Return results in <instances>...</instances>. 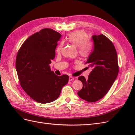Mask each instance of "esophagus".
I'll use <instances>...</instances> for the list:
<instances>
[{
  "instance_id": "34e87169",
  "label": "esophagus",
  "mask_w": 135,
  "mask_h": 135,
  "mask_svg": "<svg viewBox=\"0 0 135 135\" xmlns=\"http://www.w3.org/2000/svg\"><path fill=\"white\" fill-rule=\"evenodd\" d=\"M69 80H70V81H73V80H74L75 79V78L73 77V76H70V77H69Z\"/></svg>"
}]
</instances>
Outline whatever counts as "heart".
I'll return each mask as SVG.
<instances>
[{
  "mask_svg": "<svg viewBox=\"0 0 135 135\" xmlns=\"http://www.w3.org/2000/svg\"><path fill=\"white\" fill-rule=\"evenodd\" d=\"M66 40L76 47H78L79 54L84 57L87 56L91 52L92 46L89 41L88 35L83 31H76L69 34L66 38ZM63 47V43H60L56 48V51L60 52Z\"/></svg>",
  "mask_w": 135,
  "mask_h": 135,
  "instance_id": "b5f03b06",
  "label": "heart"
}]
</instances>
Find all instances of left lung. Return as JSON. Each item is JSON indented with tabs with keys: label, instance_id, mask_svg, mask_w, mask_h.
<instances>
[{
	"label": "left lung",
	"instance_id": "8db88e82",
	"mask_svg": "<svg viewBox=\"0 0 135 135\" xmlns=\"http://www.w3.org/2000/svg\"><path fill=\"white\" fill-rule=\"evenodd\" d=\"M93 49L86 64L92 68L87 79L80 76L78 79L83 87L78 95L89 103L102 99L112 86L119 71L117 54L113 43L105 35H93Z\"/></svg>",
	"mask_w": 135,
	"mask_h": 135
}]
</instances>
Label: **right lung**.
I'll return each instance as SVG.
<instances>
[{
	"label": "right lung",
	"instance_id": "right-lung-1",
	"mask_svg": "<svg viewBox=\"0 0 135 135\" xmlns=\"http://www.w3.org/2000/svg\"><path fill=\"white\" fill-rule=\"evenodd\" d=\"M61 34L51 28H43L29 36L16 57V69L21 86L31 99L50 103L59 97L69 76H58L50 69Z\"/></svg>",
	"mask_w": 135,
	"mask_h": 135
}]
</instances>
